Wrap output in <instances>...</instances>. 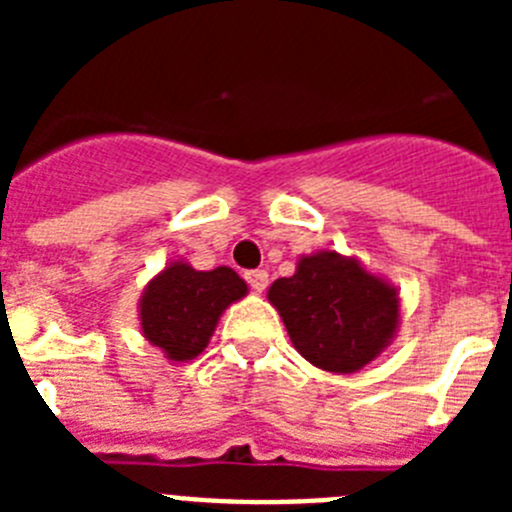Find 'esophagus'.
<instances>
[{"mask_svg": "<svg viewBox=\"0 0 512 512\" xmlns=\"http://www.w3.org/2000/svg\"><path fill=\"white\" fill-rule=\"evenodd\" d=\"M246 282H248V287L253 289V292H264L266 284H269V274H266L264 269L246 271Z\"/></svg>", "mask_w": 512, "mask_h": 512, "instance_id": "esophagus-1", "label": "esophagus"}]
</instances>
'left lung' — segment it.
<instances>
[{"label":"left lung","instance_id":"8db88e82","mask_svg":"<svg viewBox=\"0 0 512 512\" xmlns=\"http://www.w3.org/2000/svg\"><path fill=\"white\" fill-rule=\"evenodd\" d=\"M269 300L297 351L336 374L369 364L392 341L400 320L395 287L336 251L300 259L295 277L271 284Z\"/></svg>","mask_w":512,"mask_h":512}]
</instances>
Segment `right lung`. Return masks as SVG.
<instances>
[{"label":"right lung","instance_id":"right-lung-1","mask_svg":"<svg viewBox=\"0 0 512 512\" xmlns=\"http://www.w3.org/2000/svg\"><path fill=\"white\" fill-rule=\"evenodd\" d=\"M248 292L233 269L217 266L197 271L189 264L166 266L146 287L140 300L143 336L158 346L171 361H189L200 356L210 343L217 318L230 302Z\"/></svg>","mask_w":512,"mask_h":512}]
</instances>
